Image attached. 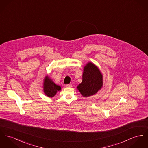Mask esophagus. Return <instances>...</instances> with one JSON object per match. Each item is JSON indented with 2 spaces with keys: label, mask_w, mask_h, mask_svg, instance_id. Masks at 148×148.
I'll return each mask as SVG.
<instances>
[{
  "label": "esophagus",
  "mask_w": 148,
  "mask_h": 148,
  "mask_svg": "<svg viewBox=\"0 0 148 148\" xmlns=\"http://www.w3.org/2000/svg\"><path fill=\"white\" fill-rule=\"evenodd\" d=\"M65 87L68 88V87H71V84H66L65 85Z\"/></svg>",
  "instance_id": "34e87169"
}]
</instances>
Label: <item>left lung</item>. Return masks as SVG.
Wrapping results in <instances>:
<instances>
[{
    "label": "left lung",
    "mask_w": 148,
    "mask_h": 148,
    "mask_svg": "<svg viewBox=\"0 0 148 148\" xmlns=\"http://www.w3.org/2000/svg\"><path fill=\"white\" fill-rule=\"evenodd\" d=\"M82 78V82L78 86L77 89L83 97L92 96L102 88V74L99 68L91 62L84 67Z\"/></svg>",
    "instance_id": "1"
}]
</instances>
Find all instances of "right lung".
Here are the masks:
<instances>
[{"instance_id":"add662e5","label":"right lung","mask_w":148,"mask_h":148,"mask_svg":"<svg viewBox=\"0 0 148 148\" xmlns=\"http://www.w3.org/2000/svg\"><path fill=\"white\" fill-rule=\"evenodd\" d=\"M61 90V87L56 84L48 76H46L43 83L44 93L48 97H52L56 95L57 91Z\"/></svg>"}]
</instances>
